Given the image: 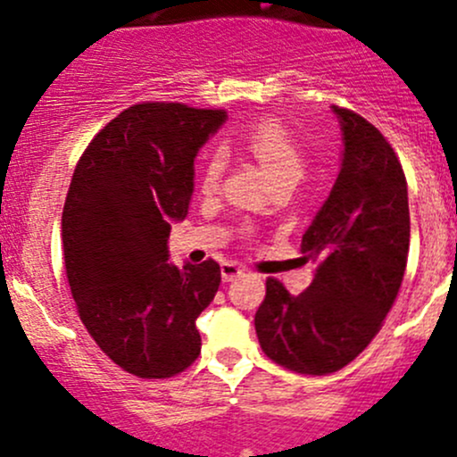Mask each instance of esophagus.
Masks as SVG:
<instances>
[{"label":"esophagus","mask_w":457,"mask_h":457,"mask_svg":"<svg viewBox=\"0 0 457 457\" xmlns=\"http://www.w3.org/2000/svg\"><path fill=\"white\" fill-rule=\"evenodd\" d=\"M245 271H247V269H245L243 265H238V262H234V261H228V262H223V265H220V278H223L225 282L237 280V278L245 276Z\"/></svg>","instance_id":"1"}]
</instances>
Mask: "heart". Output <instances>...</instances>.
Listing matches in <instances>:
<instances>
[{"label": "heart", "mask_w": 457, "mask_h": 457, "mask_svg": "<svg viewBox=\"0 0 457 457\" xmlns=\"http://www.w3.org/2000/svg\"><path fill=\"white\" fill-rule=\"evenodd\" d=\"M241 144L273 179L276 186H295L304 175L306 155L302 144L289 131V127L276 118H262L243 133ZM225 172V155L220 148H210L201 160L199 190L212 195L219 188Z\"/></svg>", "instance_id": "1"}]
</instances>
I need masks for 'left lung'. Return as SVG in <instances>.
<instances>
[{"label": "left lung", "instance_id": "left-lung-1", "mask_svg": "<svg viewBox=\"0 0 457 457\" xmlns=\"http://www.w3.org/2000/svg\"><path fill=\"white\" fill-rule=\"evenodd\" d=\"M333 112L344 131L342 170L302 237V253L320 267L300 295L267 278L253 317L262 353L313 377L348 366L377 337L410 253L407 181L392 144L359 113Z\"/></svg>", "mask_w": 457, "mask_h": 457}]
</instances>
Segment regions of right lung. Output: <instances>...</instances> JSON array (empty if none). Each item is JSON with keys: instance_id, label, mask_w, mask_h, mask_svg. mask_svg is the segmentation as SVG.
<instances>
[{"instance_id": "1", "label": "right lung", "mask_w": 457, "mask_h": 457, "mask_svg": "<svg viewBox=\"0 0 457 457\" xmlns=\"http://www.w3.org/2000/svg\"><path fill=\"white\" fill-rule=\"evenodd\" d=\"M223 109L137 103L80 155L63 205L65 273L80 321L109 359L140 378H170L201 353L196 317L219 262L168 265L172 220L188 214L199 146Z\"/></svg>"}]
</instances>
